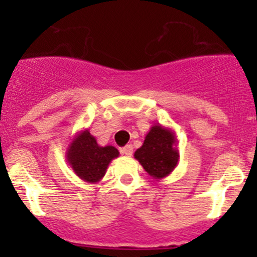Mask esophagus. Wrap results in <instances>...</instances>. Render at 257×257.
<instances>
[{
  "mask_svg": "<svg viewBox=\"0 0 257 257\" xmlns=\"http://www.w3.org/2000/svg\"><path fill=\"white\" fill-rule=\"evenodd\" d=\"M120 153L123 155H125V157H132V154H133V145H132V144H126L125 147L121 148Z\"/></svg>",
  "mask_w": 257,
  "mask_h": 257,
  "instance_id": "esophagus-1",
  "label": "esophagus"
}]
</instances>
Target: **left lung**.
Segmentation results:
<instances>
[{
	"instance_id": "8db88e82",
	"label": "left lung",
	"mask_w": 257,
	"mask_h": 257,
	"mask_svg": "<svg viewBox=\"0 0 257 257\" xmlns=\"http://www.w3.org/2000/svg\"><path fill=\"white\" fill-rule=\"evenodd\" d=\"M134 158L155 180L172 174L179 160L175 132L160 124H154L145 136L143 145L134 153Z\"/></svg>"
}]
</instances>
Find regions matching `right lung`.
Returning a JSON list of instances; mask_svg holds the SVG:
<instances>
[{"mask_svg":"<svg viewBox=\"0 0 257 257\" xmlns=\"http://www.w3.org/2000/svg\"><path fill=\"white\" fill-rule=\"evenodd\" d=\"M119 152L112 145L100 147L88 129L79 131L71 141L66 152V159L77 177L85 183L94 184L103 179L113 159Z\"/></svg>","mask_w":257,"mask_h":257,"instance_id":"right-lung-1","label":"right lung"}]
</instances>
